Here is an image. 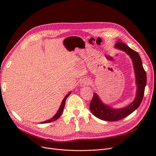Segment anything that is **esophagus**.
Returning <instances> with one entry per match:
<instances>
[{
	"label": "esophagus",
	"instance_id": "esophagus-1",
	"mask_svg": "<svg viewBox=\"0 0 156 156\" xmlns=\"http://www.w3.org/2000/svg\"><path fill=\"white\" fill-rule=\"evenodd\" d=\"M90 83V80L87 78H84L83 80H81V81H80V85L81 87H85L86 85H89Z\"/></svg>",
	"mask_w": 156,
	"mask_h": 156
}]
</instances>
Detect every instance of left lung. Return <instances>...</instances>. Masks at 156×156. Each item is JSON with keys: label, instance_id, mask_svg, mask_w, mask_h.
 <instances>
[{"label": "left lung", "instance_id": "obj_1", "mask_svg": "<svg viewBox=\"0 0 156 156\" xmlns=\"http://www.w3.org/2000/svg\"><path fill=\"white\" fill-rule=\"evenodd\" d=\"M115 48L125 52L132 60L136 79V94L134 101L126 107L121 109H114L107 104H104L99 95L94 93L90 104V109L97 118L108 121L121 120L135 111L142 101L145 87L147 83L146 73L143 68L142 62L138 53L121 42L116 44Z\"/></svg>", "mask_w": 156, "mask_h": 156}]
</instances>
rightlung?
<instances>
[{
  "label": "right lung",
  "instance_id": "1",
  "mask_svg": "<svg viewBox=\"0 0 156 156\" xmlns=\"http://www.w3.org/2000/svg\"><path fill=\"white\" fill-rule=\"evenodd\" d=\"M71 92H69L65 96V97L64 98V99L62 100V102H61V105H60V108H59V110L57 111V113L55 114V115H54L52 118H51L50 119H48V120L45 121H44V122H41L40 123H47V122H51L54 121H55V120H57V119H58V118L61 116V114H62V112H63V109H64V105H65L66 100V99L68 97V96L71 94Z\"/></svg>",
  "mask_w": 156,
  "mask_h": 156
}]
</instances>
